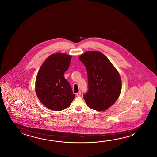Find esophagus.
Masks as SVG:
<instances>
[{
    "instance_id": "1",
    "label": "esophagus",
    "mask_w": 157,
    "mask_h": 157,
    "mask_svg": "<svg viewBox=\"0 0 157 157\" xmlns=\"http://www.w3.org/2000/svg\"><path fill=\"white\" fill-rule=\"evenodd\" d=\"M80 95H81V92L80 91H79L78 93H77V96H78V97L80 96Z\"/></svg>"
}]
</instances>
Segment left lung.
I'll return each instance as SVG.
<instances>
[{
    "label": "left lung",
    "mask_w": 157,
    "mask_h": 157,
    "mask_svg": "<svg viewBox=\"0 0 157 157\" xmlns=\"http://www.w3.org/2000/svg\"><path fill=\"white\" fill-rule=\"evenodd\" d=\"M79 59L86 68L89 90L84 98L89 108L105 111L121 94V80L118 71L101 52L87 51Z\"/></svg>",
    "instance_id": "left-lung-1"
}]
</instances>
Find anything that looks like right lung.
<instances>
[{
    "instance_id": "right-lung-1",
    "label": "right lung",
    "mask_w": 157,
    "mask_h": 157,
    "mask_svg": "<svg viewBox=\"0 0 157 157\" xmlns=\"http://www.w3.org/2000/svg\"><path fill=\"white\" fill-rule=\"evenodd\" d=\"M71 58V55L64 53L52 54L39 70L35 83L36 93L41 103L49 109H65L75 98L70 83L64 77Z\"/></svg>"
}]
</instances>
